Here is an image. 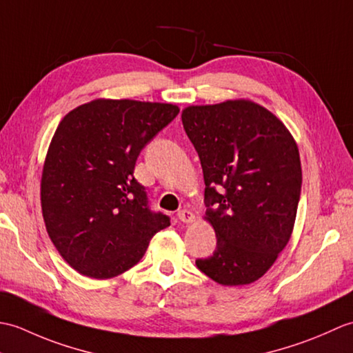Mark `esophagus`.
<instances>
[{
  "instance_id": "esophagus-1",
  "label": "esophagus",
  "mask_w": 353,
  "mask_h": 353,
  "mask_svg": "<svg viewBox=\"0 0 353 353\" xmlns=\"http://www.w3.org/2000/svg\"><path fill=\"white\" fill-rule=\"evenodd\" d=\"M177 219L182 223H192L194 221V214L188 209H182V211L177 212Z\"/></svg>"
}]
</instances>
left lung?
<instances>
[{"label": "left lung", "mask_w": 353, "mask_h": 353, "mask_svg": "<svg viewBox=\"0 0 353 353\" xmlns=\"http://www.w3.org/2000/svg\"><path fill=\"white\" fill-rule=\"evenodd\" d=\"M205 177V220L216 249L196 265L221 285H247L267 273L288 244L302 188L294 138L272 112L228 100L182 112Z\"/></svg>", "instance_id": "1"}]
</instances>
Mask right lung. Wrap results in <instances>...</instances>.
Segmentation results:
<instances>
[{
    "mask_svg": "<svg viewBox=\"0 0 353 353\" xmlns=\"http://www.w3.org/2000/svg\"><path fill=\"white\" fill-rule=\"evenodd\" d=\"M177 114L168 103L99 99L57 125L42 170V215L57 252L80 274L110 279L127 272L170 226V216L150 211L133 170Z\"/></svg>",
    "mask_w": 353,
    "mask_h": 353,
    "instance_id": "add662e5",
    "label": "right lung"
}]
</instances>
